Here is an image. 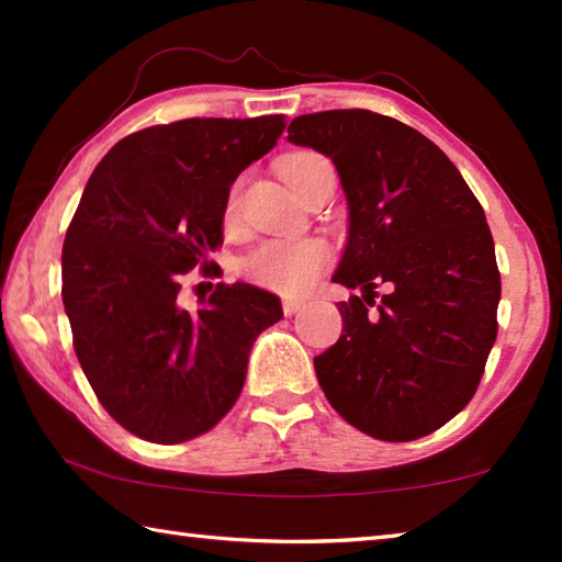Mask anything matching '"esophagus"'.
I'll return each mask as SVG.
<instances>
[{"label": "esophagus", "instance_id": "esophagus-1", "mask_svg": "<svg viewBox=\"0 0 562 562\" xmlns=\"http://www.w3.org/2000/svg\"><path fill=\"white\" fill-rule=\"evenodd\" d=\"M304 307V302L302 300H292V297H284L282 300V312L288 317H292V315H297V312Z\"/></svg>", "mask_w": 562, "mask_h": 562}]
</instances>
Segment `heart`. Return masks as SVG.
I'll list each match as a JSON object with an SVG mask.
<instances>
[{"mask_svg":"<svg viewBox=\"0 0 562 562\" xmlns=\"http://www.w3.org/2000/svg\"><path fill=\"white\" fill-rule=\"evenodd\" d=\"M319 154L294 150L280 158L278 170L284 183L294 188L304 168L315 164ZM237 217V186L227 190L223 205L225 225H233ZM329 262V247L322 237H297V240H268L255 247L243 258V274L260 288L282 294H304L319 280L322 270Z\"/></svg>","mask_w":562,"mask_h":562,"instance_id":"heart-1","label":"heart"}]
</instances>
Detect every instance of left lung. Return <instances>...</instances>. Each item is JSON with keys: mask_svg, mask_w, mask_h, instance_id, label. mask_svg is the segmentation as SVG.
<instances>
[{"mask_svg": "<svg viewBox=\"0 0 562 562\" xmlns=\"http://www.w3.org/2000/svg\"><path fill=\"white\" fill-rule=\"evenodd\" d=\"M288 140L331 158L349 203L335 282L345 335L315 357L322 392L355 429L414 441L471 402L498 335L501 272L486 215L449 156L364 109L297 116ZM386 283L372 313L375 288Z\"/></svg>", "mask_w": 562, "mask_h": 562, "instance_id": "8db88e82", "label": "left lung"}]
</instances>
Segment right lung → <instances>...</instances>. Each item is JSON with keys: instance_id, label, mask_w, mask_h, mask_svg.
Here are the masks:
<instances>
[{"instance_id": "1", "label": "right lung", "mask_w": 562, "mask_h": 562, "mask_svg": "<svg viewBox=\"0 0 562 562\" xmlns=\"http://www.w3.org/2000/svg\"><path fill=\"white\" fill-rule=\"evenodd\" d=\"M284 116L183 119L121 138L66 231L61 297L101 406L154 443L211 431L243 392L255 337L282 317L274 294L217 282L198 312L180 278L223 245L235 178L278 144ZM217 278V274H215Z\"/></svg>"}]
</instances>
